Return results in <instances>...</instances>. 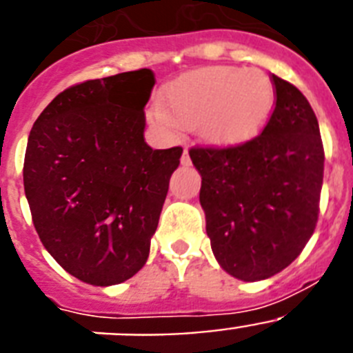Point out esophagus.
Returning a JSON list of instances; mask_svg holds the SVG:
<instances>
[{
  "mask_svg": "<svg viewBox=\"0 0 353 353\" xmlns=\"http://www.w3.org/2000/svg\"><path fill=\"white\" fill-rule=\"evenodd\" d=\"M180 162H182V166H191V157H189V150L183 148V154H182V159H180Z\"/></svg>",
  "mask_w": 353,
  "mask_h": 353,
  "instance_id": "34e87169",
  "label": "esophagus"
}]
</instances>
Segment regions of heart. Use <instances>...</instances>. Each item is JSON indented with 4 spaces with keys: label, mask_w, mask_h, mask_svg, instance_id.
Listing matches in <instances>:
<instances>
[{
    "label": "heart",
    "mask_w": 353,
    "mask_h": 353,
    "mask_svg": "<svg viewBox=\"0 0 353 353\" xmlns=\"http://www.w3.org/2000/svg\"><path fill=\"white\" fill-rule=\"evenodd\" d=\"M276 104L274 83L260 68L219 65L187 72L164 90V105L150 114L157 123L194 129L214 145H242L263 132Z\"/></svg>",
    "instance_id": "1"
}]
</instances>
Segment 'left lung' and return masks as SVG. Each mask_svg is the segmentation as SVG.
<instances>
[{"label": "left lung", "mask_w": 353, "mask_h": 353, "mask_svg": "<svg viewBox=\"0 0 353 353\" xmlns=\"http://www.w3.org/2000/svg\"><path fill=\"white\" fill-rule=\"evenodd\" d=\"M276 108L263 132L230 148H191L215 260L230 276L261 281L286 269L314 232L323 145L307 99L272 74Z\"/></svg>", "instance_id": "1"}]
</instances>
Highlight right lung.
Returning a JSON list of instances; mask_svg holds the SVG:
<instances>
[{
    "label": "right lung",
    "mask_w": 353,
    "mask_h": 353,
    "mask_svg": "<svg viewBox=\"0 0 353 353\" xmlns=\"http://www.w3.org/2000/svg\"><path fill=\"white\" fill-rule=\"evenodd\" d=\"M150 68L84 81L37 118L24 155V192L43 248L93 286L123 283L150 254L180 146L152 150L145 105Z\"/></svg>",
    "instance_id": "add662e5"
}]
</instances>
